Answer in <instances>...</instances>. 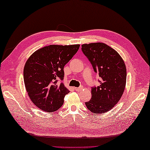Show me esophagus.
<instances>
[{"label": "esophagus", "mask_w": 150, "mask_h": 150, "mask_svg": "<svg viewBox=\"0 0 150 150\" xmlns=\"http://www.w3.org/2000/svg\"><path fill=\"white\" fill-rule=\"evenodd\" d=\"M82 89H83V88H82V87H80V88H74V90H75L76 91H82Z\"/></svg>", "instance_id": "obj_1"}]
</instances>
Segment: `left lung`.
Masks as SVG:
<instances>
[{
    "mask_svg": "<svg viewBox=\"0 0 150 150\" xmlns=\"http://www.w3.org/2000/svg\"><path fill=\"white\" fill-rule=\"evenodd\" d=\"M82 51L101 78L99 86L91 88V98L86 105L93 113L103 114L119 102L124 92L125 64L115 49L103 43L83 44Z\"/></svg>",
    "mask_w": 150,
    "mask_h": 150,
    "instance_id": "1",
    "label": "left lung"
}]
</instances>
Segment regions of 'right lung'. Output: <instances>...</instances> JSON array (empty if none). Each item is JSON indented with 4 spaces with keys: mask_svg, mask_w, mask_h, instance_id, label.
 <instances>
[{
    "mask_svg": "<svg viewBox=\"0 0 150 150\" xmlns=\"http://www.w3.org/2000/svg\"><path fill=\"white\" fill-rule=\"evenodd\" d=\"M79 47L80 45H51L36 51L28 59L23 80L29 97L39 109L51 112L62 107L64 96L69 93L62 82L64 67Z\"/></svg>",
    "mask_w": 150,
    "mask_h": 150,
    "instance_id": "1",
    "label": "right lung"
}]
</instances>
